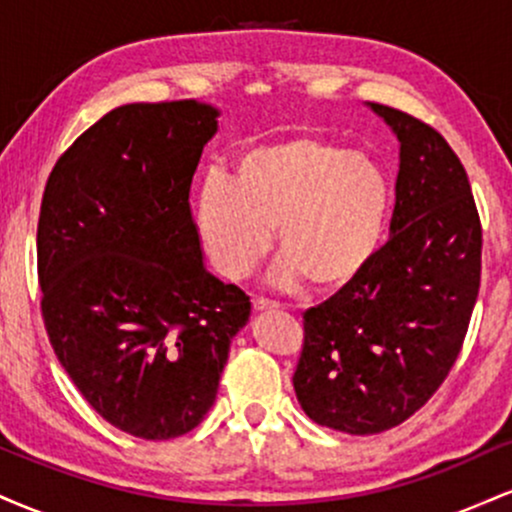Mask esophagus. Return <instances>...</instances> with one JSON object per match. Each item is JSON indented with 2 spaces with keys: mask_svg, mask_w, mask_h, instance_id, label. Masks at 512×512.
<instances>
[{
  "mask_svg": "<svg viewBox=\"0 0 512 512\" xmlns=\"http://www.w3.org/2000/svg\"><path fill=\"white\" fill-rule=\"evenodd\" d=\"M252 310L262 313V310H279V303L267 301V298H252Z\"/></svg>",
  "mask_w": 512,
  "mask_h": 512,
  "instance_id": "obj_1",
  "label": "esophagus"
}]
</instances>
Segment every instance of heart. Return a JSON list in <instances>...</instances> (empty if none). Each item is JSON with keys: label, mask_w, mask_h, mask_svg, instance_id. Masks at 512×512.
<instances>
[{"label": "heart", "mask_w": 512, "mask_h": 512, "mask_svg": "<svg viewBox=\"0 0 512 512\" xmlns=\"http://www.w3.org/2000/svg\"><path fill=\"white\" fill-rule=\"evenodd\" d=\"M390 209L385 170L361 151L298 134L233 158L231 178L207 175L195 223L211 264L240 281L276 245L281 279L305 276L317 291L351 284L378 250Z\"/></svg>", "instance_id": "1"}]
</instances>
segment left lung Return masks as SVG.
Wrapping results in <instances>:
<instances>
[{"instance_id": "1", "label": "left lung", "mask_w": 512, "mask_h": 512, "mask_svg": "<svg viewBox=\"0 0 512 512\" xmlns=\"http://www.w3.org/2000/svg\"><path fill=\"white\" fill-rule=\"evenodd\" d=\"M395 129L390 240L303 313L293 390L315 424L370 436L436 395L460 356L481 281V219L464 166L419 117L370 103Z\"/></svg>"}]
</instances>
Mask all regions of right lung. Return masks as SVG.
Listing matches in <instances>:
<instances>
[{"label": "right lung", "mask_w": 512, "mask_h": 512, "mask_svg": "<svg viewBox=\"0 0 512 512\" xmlns=\"http://www.w3.org/2000/svg\"><path fill=\"white\" fill-rule=\"evenodd\" d=\"M216 110H110L57 158L38 219L40 313L108 424L168 440L202 424L250 296L202 264L190 185Z\"/></svg>", "instance_id": "1"}]
</instances>
